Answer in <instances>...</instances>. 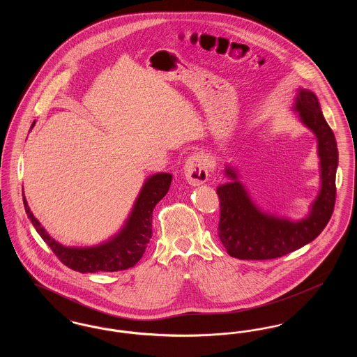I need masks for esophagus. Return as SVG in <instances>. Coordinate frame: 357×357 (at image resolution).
<instances>
[{
  "label": "esophagus",
  "mask_w": 357,
  "mask_h": 357,
  "mask_svg": "<svg viewBox=\"0 0 357 357\" xmlns=\"http://www.w3.org/2000/svg\"><path fill=\"white\" fill-rule=\"evenodd\" d=\"M208 171L210 160L204 153H194L188 156L185 163V176L190 185L198 186L204 183L208 178Z\"/></svg>",
  "instance_id": "esophagus-1"
}]
</instances>
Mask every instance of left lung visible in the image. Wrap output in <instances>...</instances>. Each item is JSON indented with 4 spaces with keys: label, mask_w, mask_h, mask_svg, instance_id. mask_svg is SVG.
I'll return each mask as SVG.
<instances>
[{
    "label": "left lung",
    "mask_w": 357,
    "mask_h": 357,
    "mask_svg": "<svg viewBox=\"0 0 357 357\" xmlns=\"http://www.w3.org/2000/svg\"><path fill=\"white\" fill-rule=\"evenodd\" d=\"M296 109L304 124L317 136L323 182L320 194L304 220L293 222L277 218L261 211L248 197L237 174L226 167L230 181L217 188L221 204L218 236L226 252L234 258L273 259L291 253L317 237L332 217L339 160L336 137L324 119L313 92L300 89Z\"/></svg>",
    "instance_id": "obj_1"
}]
</instances>
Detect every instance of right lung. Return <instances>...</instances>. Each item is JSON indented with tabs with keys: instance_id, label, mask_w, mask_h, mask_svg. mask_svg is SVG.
Returning <instances> with one entry per match:
<instances>
[{
	"instance_id": "1",
	"label": "right lung",
	"mask_w": 357,
	"mask_h": 357,
	"mask_svg": "<svg viewBox=\"0 0 357 357\" xmlns=\"http://www.w3.org/2000/svg\"><path fill=\"white\" fill-rule=\"evenodd\" d=\"M171 179L172 175L166 172L155 174L149 178L136 199L131 217L124 229L109 242L89 249L66 248L56 242L36 220L25 197L22 199L25 211L37 233L69 269L80 273L119 272L132 268L144 255L150 238L153 237V207L169 192Z\"/></svg>"
}]
</instances>
